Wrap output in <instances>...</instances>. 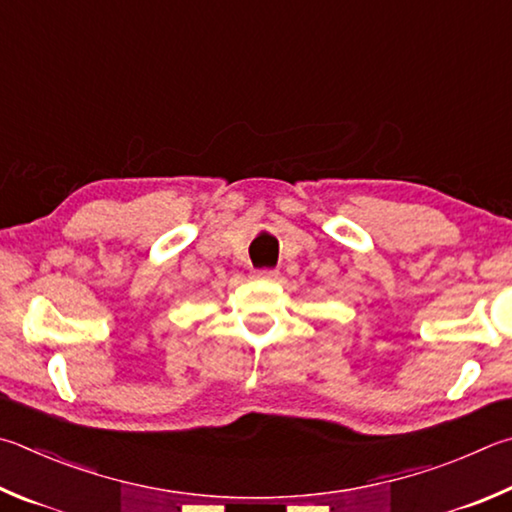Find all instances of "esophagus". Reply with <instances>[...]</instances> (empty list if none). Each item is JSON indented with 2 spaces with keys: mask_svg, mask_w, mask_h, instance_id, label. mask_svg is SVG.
<instances>
[{
  "mask_svg": "<svg viewBox=\"0 0 512 512\" xmlns=\"http://www.w3.org/2000/svg\"><path fill=\"white\" fill-rule=\"evenodd\" d=\"M255 277H257V280L273 282V280H277V277H280V273H277V271H268V268H264V271H257Z\"/></svg>",
  "mask_w": 512,
  "mask_h": 512,
  "instance_id": "1",
  "label": "esophagus"
}]
</instances>
